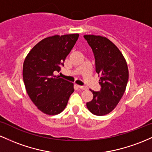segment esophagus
Instances as JSON below:
<instances>
[{
	"mask_svg": "<svg viewBox=\"0 0 152 152\" xmlns=\"http://www.w3.org/2000/svg\"><path fill=\"white\" fill-rule=\"evenodd\" d=\"M77 88L81 90H86L87 88L85 86H81V85H77Z\"/></svg>",
	"mask_w": 152,
	"mask_h": 152,
	"instance_id": "34e87169",
	"label": "esophagus"
}]
</instances>
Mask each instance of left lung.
Listing matches in <instances>:
<instances>
[{"mask_svg":"<svg viewBox=\"0 0 152 152\" xmlns=\"http://www.w3.org/2000/svg\"><path fill=\"white\" fill-rule=\"evenodd\" d=\"M94 54L95 71L100 75V90H91L93 98L87 108L96 115L108 114L116 107L126 88L129 80L127 63L116 46L106 37L85 35Z\"/></svg>","mask_w":152,"mask_h":152,"instance_id":"left-lung-1","label":"left lung"}]
</instances>
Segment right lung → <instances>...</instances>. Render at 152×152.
<instances>
[{
    "label": "right lung",
    "mask_w": 152,
    "mask_h": 152,
    "mask_svg": "<svg viewBox=\"0 0 152 152\" xmlns=\"http://www.w3.org/2000/svg\"><path fill=\"white\" fill-rule=\"evenodd\" d=\"M79 34L54 35L42 39L30 51L23 65V79L27 93L39 110L57 115L67 105L74 85L54 72L61 67Z\"/></svg>",
    "instance_id": "add662e5"
}]
</instances>
